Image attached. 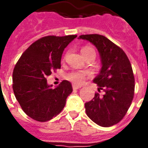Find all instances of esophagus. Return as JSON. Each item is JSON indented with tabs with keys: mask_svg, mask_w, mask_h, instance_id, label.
I'll list each match as a JSON object with an SVG mask.
<instances>
[{
	"mask_svg": "<svg viewBox=\"0 0 148 148\" xmlns=\"http://www.w3.org/2000/svg\"><path fill=\"white\" fill-rule=\"evenodd\" d=\"M81 86H77V85H73V90H78V89H80Z\"/></svg>",
	"mask_w": 148,
	"mask_h": 148,
	"instance_id": "1",
	"label": "esophagus"
}]
</instances>
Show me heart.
Instances as JSON below:
<instances>
[{"instance_id": "heart-1", "label": "heart", "mask_w": 148, "mask_h": 148, "mask_svg": "<svg viewBox=\"0 0 148 148\" xmlns=\"http://www.w3.org/2000/svg\"><path fill=\"white\" fill-rule=\"evenodd\" d=\"M93 52L95 53L94 50L90 47H86L82 49V55H86L87 53ZM90 76V73L87 71H71L70 73L66 74V79L70 81L74 84H82L83 82L86 77Z\"/></svg>"}]
</instances>
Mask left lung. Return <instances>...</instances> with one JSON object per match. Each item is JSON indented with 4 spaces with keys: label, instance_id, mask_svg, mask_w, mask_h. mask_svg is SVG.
Returning <instances> with one entry per match:
<instances>
[{
    "label": "left lung",
    "instance_id": "8db88e82",
    "mask_svg": "<svg viewBox=\"0 0 148 148\" xmlns=\"http://www.w3.org/2000/svg\"><path fill=\"white\" fill-rule=\"evenodd\" d=\"M96 47L101 55L102 67L93 79L104 94L96 93L85 104L86 112L92 121L101 127H110L124 118L133 100L135 78L130 61L122 49L98 34L82 35Z\"/></svg>",
    "mask_w": 148,
    "mask_h": 148
}]
</instances>
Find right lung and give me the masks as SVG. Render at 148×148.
<instances>
[{
	"mask_svg": "<svg viewBox=\"0 0 148 148\" xmlns=\"http://www.w3.org/2000/svg\"><path fill=\"white\" fill-rule=\"evenodd\" d=\"M76 35L47 36L34 42L22 54L12 73L15 97L26 114L45 122L59 114L73 89L63 80L55 89L47 83V77L61 68L62 55Z\"/></svg>",
	"mask_w": 148,
	"mask_h": 148,
	"instance_id": "obj_1",
	"label": "right lung"
}]
</instances>
